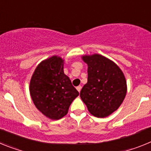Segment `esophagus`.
<instances>
[{
	"label": "esophagus",
	"mask_w": 151,
	"mask_h": 151,
	"mask_svg": "<svg viewBox=\"0 0 151 151\" xmlns=\"http://www.w3.org/2000/svg\"><path fill=\"white\" fill-rule=\"evenodd\" d=\"M76 89L78 92H80V91H81V89H82V86H81V85H78V86H77L76 87Z\"/></svg>",
	"instance_id": "obj_1"
}]
</instances>
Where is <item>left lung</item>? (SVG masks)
Here are the masks:
<instances>
[{
  "label": "left lung",
  "mask_w": 151,
  "mask_h": 151,
  "mask_svg": "<svg viewBox=\"0 0 151 151\" xmlns=\"http://www.w3.org/2000/svg\"><path fill=\"white\" fill-rule=\"evenodd\" d=\"M88 65V82L80 97L94 116L104 118L118 109L127 93L124 73L116 63L98 54L82 56Z\"/></svg>",
  "instance_id": "left-lung-1"
}]
</instances>
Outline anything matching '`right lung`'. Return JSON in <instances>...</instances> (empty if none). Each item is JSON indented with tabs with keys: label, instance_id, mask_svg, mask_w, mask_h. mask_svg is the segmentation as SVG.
Instances as JSON below:
<instances>
[{
	"label": "right lung",
	"instance_id": "1",
	"mask_svg": "<svg viewBox=\"0 0 151 151\" xmlns=\"http://www.w3.org/2000/svg\"><path fill=\"white\" fill-rule=\"evenodd\" d=\"M64 60L52 56L41 61L35 69L29 84V92L36 108L52 120L67 114L69 106L78 96L63 71Z\"/></svg>",
	"mask_w": 151,
	"mask_h": 151
}]
</instances>
